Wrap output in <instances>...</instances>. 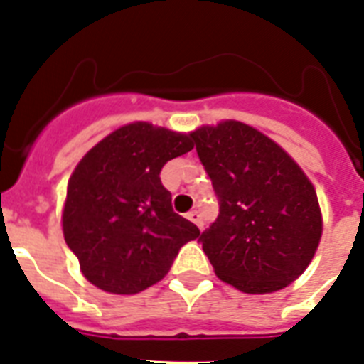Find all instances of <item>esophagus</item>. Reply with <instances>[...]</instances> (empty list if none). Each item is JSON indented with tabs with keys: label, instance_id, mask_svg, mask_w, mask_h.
I'll return each mask as SVG.
<instances>
[{
	"label": "esophagus",
	"instance_id": "1",
	"mask_svg": "<svg viewBox=\"0 0 364 364\" xmlns=\"http://www.w3.org/2000/svg\"><path fill=\"white\" fill-rule=\"evenodd\" d=\"M187 217H188V219H191V221L194 223V225H196V227L202 228V217H200L198 211H188Z\"/></svg>",
	"mask_w": 364,
	"mask_h": 364
}]
</instances>
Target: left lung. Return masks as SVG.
I'll list each match as a JSON object with an SVG mask.
<instances>
[{
  "label": "left lung",
  "instance_id": "8db88e82",
  "mask_svg": "<svg viewBox=\"0 0 364 364\" xmlns=\"http://www.w3.org/2000/svg\"><path fill=\"white\" fill-rule=\"evenodd\" d=\"M219 196V217L200 242L215 276L242 293L293 283L323 234L316 188L291 154L253 126L223 121L191 132Z\"/></svg>",
  "mask_w": 364,
  "mask_h": 364
}]
</instances>
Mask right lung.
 <instances>
[{
  "mask_svg": "<svg viewBox=\"0 0 364 364\" xmlns=\"http://www.w3.org/2000/svg\"><path fill=\"white\" fill-rule=\"evenodd\" d=\"M193 147L191 134L139 121L111 132L77 164L62 230L92 285L113 294L145 291L198 238V227L177 215L160 181L162 166Z\"/></svg>",
  "mask_w": 364,
  "mask_h": 364,
  "instance_id": "obj_1",
  "label": "right lung"
}]
</instances>
